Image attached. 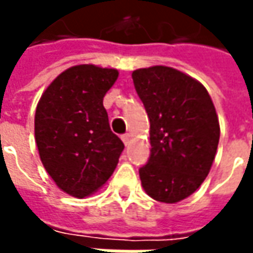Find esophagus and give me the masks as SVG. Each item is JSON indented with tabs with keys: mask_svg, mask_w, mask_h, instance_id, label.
I'll use <instances>...</instances> for the list:
<instances>
[{
	"mask_svg": "<svg viewBox=\"0 0 253 253\" xmlns=\"http://www.w3.org/2000/svg\"><path fill=\"white\" fill-rule=\"evenodd\" d=\"M122 142L125 143V145H129V139H131V135L129 133H124L121 136Z\"/></svg>",
	"mask_w": 253,
	"mask_h": 253,
	"instance_id": "34e87169",
	"label": "esophagus"
}]
</instances>
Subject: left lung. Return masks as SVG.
Returning a JSON list of instances; mask_svg holds the SVG:
<instances>
[{"instance_id": "obj_1", "label": "left lung", "mask_w": 253, "mask_h": 253, "mask_svg": "<svg viewBox=\"0 0 253 253\" xmlns=\"http://www.w3.org/2000/svg\"><path fill=\"white\" fill-rule=\"evenodd\" d=\"M151 122V155L139 169L152 199L177 203L207 177L219 141V124L207 90L176 69L153 66L132 73Z\"/></svg>"}]
</instances>
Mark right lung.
<instances>
[{"instance_id":"right-lung-1","label":"right lung","mask_w":253,"mask_h":253,"mask_svg":"<svg viewBox=\"0 0 253 253\" xmlns=\"http://www.w3.org/2000/svg\"><path fill=\"white\" fill-rule=\"evenodd\" d=\"M118 79L115 69L80 64L59 74L35 114V139L41 161L54 183L83 199L110 179L124 151L102 105Z\"/></svg>"}]
</instances>
